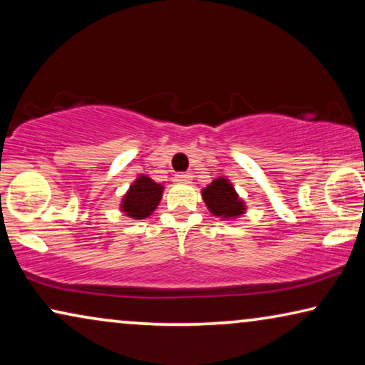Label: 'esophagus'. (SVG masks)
I'll return each mask as SVG.
<instances>
[{
	"mask_svg": "<svg viewBox=\"0 0 365 365\" xmlns=\"http://www.w3.org/2000/svg\"><path fill=\"white\" fill-rule=\"evenodd\" d=\"M174 181L181 182V184H187V182L192 181V176L189 173H178L176 178H174Z\"/></svg>",
	"mask_w": 365,
	"mask_h": 365,
	"instance_id": "obj_1",
	"label": "esophagus"
}]
</instances>
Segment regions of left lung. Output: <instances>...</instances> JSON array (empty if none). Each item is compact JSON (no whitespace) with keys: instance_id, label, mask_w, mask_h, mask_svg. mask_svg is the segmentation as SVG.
Here are the masks:
<instances>
[{"instance_id":"left-lung-1","label":"left lung","mask_w":365,"mask_h":365,"mask_svg":"<svg viewBox=\"0 0 365 365\" xmlns=\"http://www.w3.org/2000/svg\"><path fill=\"white\" fill-rule=\"evenodd\" d=\"M202 201L209 212L222 221H236L246 214V202L239 197L232 182L227 178H216L211 184L201 189Z\"/></svg>"}]
</instances>
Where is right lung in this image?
<instances>
[{"instance_id":"right-lung-1","label":"right lung","mask_w":365,"mask_h":365,"mask_svg":"<svg viewBox=\"0 0 365 365\" xmlns=\"http://www.w3.org/2000/svg\"><path fill=\"white\" fill-rule=\"evenodd\" d=\"M164 186L146 174H139L121 199V212L131 219H146L156 211L163 197Z\"/></svg>"}]
</instances>
